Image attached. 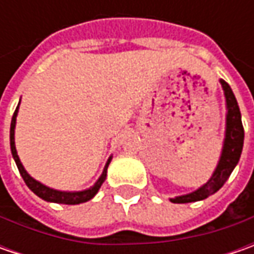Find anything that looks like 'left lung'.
Listing matches in <instances>:
<instances>
[{"label": "left lung", "instance_id": "8db88e82", "mask_svg": "<svg viewBox=\"0 0 254 254\" xmlns=\"http://www.w3.org/2000/svg\"><path fill=\"white\" fill-rule=\"evenodd\" d=\"M219 82L222 84L225 100H226V127H225L223 147H222L218 165L206 184H203L200 188L193 192L180 195L175 198H170L172 203L196 202V200H202L213 195L215 192H218L223 187V184L228 181L232 171L235 170V167L239 162L240 154L243 150V140H245V130H243V124H242L239 104L236 102V97L232 92L229 84L222 79Z\"/></svg>", "mask_w": 254, "mask_h": 254}]
</instances>
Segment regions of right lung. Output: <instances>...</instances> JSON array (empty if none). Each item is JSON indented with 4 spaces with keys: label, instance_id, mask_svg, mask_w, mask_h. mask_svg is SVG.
Returning <instances> with one entry per match:
<instances>
[{
    "label": "right lung",
    "instance_id": "1",
    "mask_svg": "<svg viewBox=\"0 0 254 254\" xmlns=\"http://www.w3.org/2000/svg\"><path fill=\"white\" fill-rule=\"evenodd\" d=\"M21 102V100H19ZM18 109H19V104L15 110L14 116H12V120H11V128H9V142H11V152H12V157H14L15 164L19 170V174L21 177L24 178L25 184L28 185V188L34 192L35 195H38L39 198H42L46 202H55V203H64V205H77V203H83V202H87L90 200L99 192L102 184L106 181V177H107V168H109V164L112 161L113 155L109 157V160L104 165V170H103L102 175L99 177V180L94 182V185L87 188V190H54V188H49L44 185L42 182L34 180L26 170L24 168L22 162L18 157V152H16V148H15V126H16V116H18Z\"/></svg>",
    "mask_w": 254,
    "mask_h": 254
}]
</instances>
